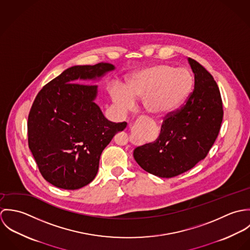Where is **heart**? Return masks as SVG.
<instances>
[{"label": "heart", "instance_id": "b5f03b06", "mask_svg": "<svg viewBox=\"0 0 250 250\" xmlns=\"http://www.w3.org/2000/svg\"><path fill=\"white\" fill-rule=\"evenodd\" d=\"M192 88L193 78L187 69L157 64L133 73L126 80L124 88L115 85L109 89V93L118 106L130 107L133 100H143L149 114L165 118L184 106Z\"/></svg>", "mask_w": 250, "mask_h": 250}]
</instances>
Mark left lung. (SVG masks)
Here are the masks:
<instances>
[{
  "label": "left lung",
  "mask_w": 250,
  "mask_h": 250,
  "mask_svg": "<svg viewBox=\"0 0 250 250\" xmlns=\"http://www.w3.org/2000/svg\"><path fill=\"white\" fill-rule=\"evenodd\" d=\"M188 61L194 74V89L189 98L165 118L155 142L134 151L142 168L162 178L178 176L205 159L223 118L222 100L213 76L196 61Z\"/></svg>",
  "instance_id": "8db88e82"
}]
</instances>
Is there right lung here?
Returning <instances> with one entry per match:
<instances>
[{
  "mask_svg": "<svg viewBox=\"0 0 250 250\" xmlns=\"http://www.w3.org/2000/svg\"><path fill=\"white\" fill-rule=\"evenodd\" d=\"M114 69L110 63L77 65L45 84L28 117V143L38 169L47 182L78 189L95 178L100 156L127 123L108 121L94 100L95 80Z\"/></svg>",
  "mask_w": 250,
  "mask_h": 250,
  "instance_id": "1",
  "label": "right lung"
}]
</instances>
